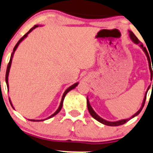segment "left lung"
Instances as JSON below:
<instances>
[{
  "label": "left lung",
  "mask_w": 153,
  "mask_h": 153,
  "mask_svg": "<svg viewBox=\"0 0 153 153\" xmlns=\"http://www.w3.org/2000/svg\"><path fill=\"white\" fill-rule=\"evenodd\" d=\"M129 32V37H130L131 40H132V41L134 42V43H136V44H138L139 45L140 47L141 48V49H143V52H145V54H146V57H147V60L148 62H150V58H149V53L147 52V50H146V48L143 46V45L142 44V43H140V40H138L137 37H136V36L134 35V34L133 32L131 31V30H128ZM152 74H151V80H152ZM152 86H153V82H152ZM150 88V86L148 87L147 90H146V93H145V95H144V97H143V103H142V105H141L140 108V110H138L137 112L136 113H134V114L132 116H131L130 118H128V119H122V120H119V121H116V122H110V121H107V120H105V119H102V118L101 117V116H99L97 114V113L94 112V110H93L92 107H91V106L90 105V103H89V101H88V97H87V107H88V112H89V113L91 114V116H92L93 118H94V119H96L97 121H98L99 123H102V124L104 125H106V126H121V125H123L125 124V123H126L127 122H128L130 119H133L134 117H135V116H137L138 114H139L141 112V110H142V109H143V106H144V104H145V101H146V94H147V91L148 90H149V88Z\"/></svg>",
  "instance_id": "8db88e82"
}]
</instances>
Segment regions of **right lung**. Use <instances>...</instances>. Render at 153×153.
<instances>
[{
    "label": "right lung",
    "instance_id": "add662e5",
    "mask_svg": "<svg viewBox=\"0 0 153 153\" xmlns=\"http://www.w3.org/2000/svg\"><path fill=\"white\" fill-rule=\"evenodd\" d=\"M38 26H39L38 25H34V27H31V28H30V30H29V31H28V32H27V33H26V34H25V35L23 36V37H22V38L20 39L19 40V42H18V43H16V46H15V47H14V49H13V51L12 54H11V56H10V62H9L8 65H7V72H6V83H7V89H8V90H9V82H8V76H9V73H10V67H11V64H12V60H13V55H14V53H15V51L16 50L17 47H18V46H19V45L20 44V43H21V42L22 41V40H24L25 38H26V37H27V34H28L29 33H30V32H31L32 30H34V29H35L36 27H38ZM78 84H79V82H76V83H74V85H71V86H70L69 88H67V89L65 90V92H64L63 95H62V101H61L60 105H59V108H58V110H56V111L55 112V113H54L53 114H52V115H51V116H49V117H48V118H46V119H42V120H35V119H28L29 121H31V122H41V121H45V120H46V119H50V118L53 117V116H56V115H57L58 113H59V112H60V110H62V106H63V101H64V99H65V95H66V94H68V92H69V91H71V90L74 89V88H75L77 86V85H78ZM9 100H10V104H11V106H12V107H13V108L14 109L13 106V104H12V102H11V101H10V97H9Z\"/></svg>",
    "mask_w": 153,
    "mask_h": 153
}]
</instances>
